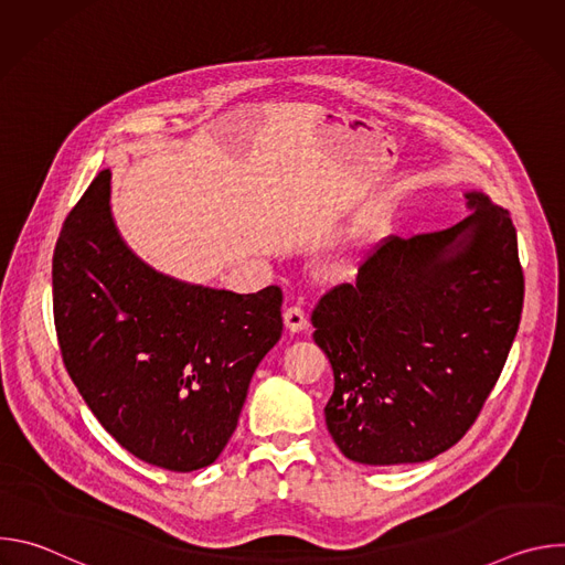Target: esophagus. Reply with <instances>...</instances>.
<instances>
[{
	"label": "esophagus",
	"instance_id": "obj_1",
	"mask_svg": "<svg viewBox=\"0 0 565 565\" xmlns=\"http://www.w3.org/2000/svg\"><path fill=\"white\" fill-rule=\"evenodd\" d=\"M284 324L290 333H301L308 327V315L299 306H290L284 310Z\"/></svg>",
	"mask_w": 565,
	"mask_h": 565
}]
</instances>
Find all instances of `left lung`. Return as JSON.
Masks as SVG:
<instances>
[{"mask_svg": "<svg viewBox=\"0 0 565 565\" xmlns=\"http://www.w3.org/2000/svg\"><path fill=\"white\" fill-rule=\"evenodd\" d=\"M467 201L473 212L447 230L382 238L310 315L335 375L327 427L355 462L447 451L505 366L525 295L516 227L488 196Z\"/></svg>", "mask_w": 565, "mask_h": 565, "instance_id": "left-lung-1", "label": "left lung"}]
</instances>
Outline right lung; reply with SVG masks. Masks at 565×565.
Returning <instances> with one entry per match:
<instances>
[{"label": "right lung", "mask_w": 565, "mask_h": 565, "mask_svg": "<svg viewBox=\"0 0 565 565\" xmlns=\"http://www.w3.org/2000/svg\"><path fill=\"white\" fill-rule=\"evenodd\" d=\"M103 170L53 250L62 362L100 425L136 458L201 469L232 438L255 369L284 331L279 286L236 295L188 286L122 244Z\"/></svg>", "instance_id": "right-lung-1"}]
</instances>
